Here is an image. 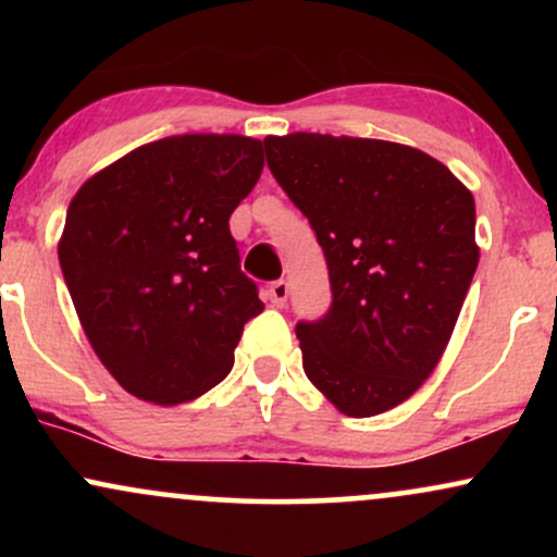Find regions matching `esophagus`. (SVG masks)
Segmentation results:
<instances>
[{
    "mask_svg": "<svg viewBox=\"0 0 557 557\" xmlns=\"http://www.w3.org/2000/svg\"><path fill=\"white\" fill-rule=\"evenodd\" d=\"M287 296H290V287H287L285 280H277V283L267 285V298H270V304L277 306V309H283L287 304Z\"/></svg>",
    "mask_w": 557,
    "mask_h": 557,
    "instance_id": "34e87169",
    "label": "esophagus"
}]
</instances>
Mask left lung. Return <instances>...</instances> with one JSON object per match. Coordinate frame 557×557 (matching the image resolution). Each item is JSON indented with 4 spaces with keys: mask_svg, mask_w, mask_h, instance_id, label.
Segmentation results:
<instances>
[{
    "mask_svg": "<svg viewBox=\"0 0 557 557\" xmlns=\"http://www.w3.org/2000/svg\"><path fill=\"white\" fill-rule=\"evenodd\" d=\"M264 149L330 270V311L296 327L304 372L345 417L385 413L424 385L461 314L479 264L474 196L393 140L290 133Z\"/></svg>",
    "mask_w": 557,
    "mask_h": 557,
    "instance_id": "left-lung-1",
    "label": "left lung"
}]
</instances>
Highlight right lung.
<instances>
[{
	"label": "right lung",
	"mask_w": 557,
	"mask_h": 557,
	"mask_svg": "<svg viewBox=\"0 0 557 557\" xmlns=\"http://www.w3.org/2000/svg\"><path fill=\"white\" fill-rule=\"evenodd\" d=\"M261 170V140L188 133L138 146L70 201L57 246L70 298L94 354L136 398L188 403L233 369L264 304L240 272L230 214Z\"/></svg>",
	"instance_id": "right-lung-1"
}]
</instances>
